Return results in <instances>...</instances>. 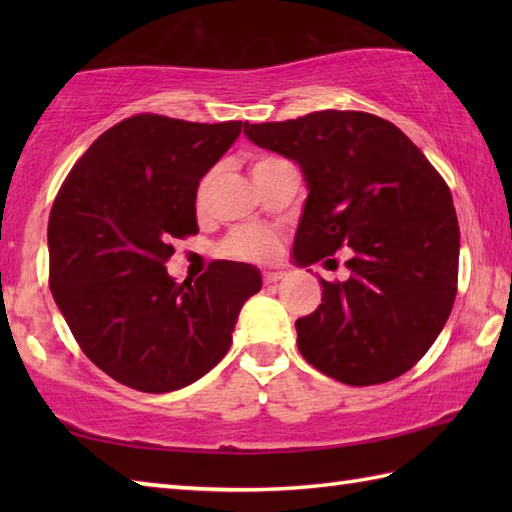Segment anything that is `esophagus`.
Returning <instances> with one entry per match:
<instances>
[{
  "label": "esophagus",
  "instance_id": "1",
  "mask_svg": "<svg viewBox=\"0 0 512 512\" xmlns=\"http://www.w3.org/2000/svg\"><path fill=\"white\" fill-rule=\"evenodd\" d=\"M262 279H264L266 286H270V284H277V281L284 279V273H279V270H264Z\"/></svg>",
  "mask_w": 512,
  "mask_h": 512
}]
</instances>
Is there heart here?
Segmentation results:
<instances>
[{"mask_svg":"<svg viewBox=\"0 0 512 512\" xmlns=\"http://www.w3.org/2000/svg\"><path fill=\"white\" fill-rule=\"evenodd\" d=\"M279 158H262L255 162V167H264L275 162ZM213 171L206 173V176L200 180L198 191H195V202L198 206H204L206 200H209V193L213 187ZM277 250V237L273 231H268L264 226H242L235 228L233 233H228V237L220 244V253L226 257H235V259H248V262H266L275 255Z\"/></svg>","mask_w":512,"mask_h":512,"instance_id":"heart-1","label":"heart"}]
</instances>
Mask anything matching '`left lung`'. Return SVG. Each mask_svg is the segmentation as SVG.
I'll return each mask as SVG.
<instances>
[{
  "mask_svg": "<svg viewBox=\"0 0 512 512\" xmlns=\"http://www.w3.org/2000/svg\"><path fill=\"white\" fill-rule=\"evenodd\" d=\"M244 134L301 167L308 198L295 264L350 248V277L321 279L319 308L295 323L301 356L354 387L405 374L438 339L458 290L460 226L447 182L374 114L323 110L244 123Z\"/></svg>",
  "mask_w": 512,
  "mask_h": 512,
  "instance_id": "8db88e82",
  "label": "left lung"
}]
</instances>
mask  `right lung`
<instances>
[{"label": "right lung", "mask_w": 512, "mask_h": 512, "mask_svg": "<svg viewBox=\"0 0 512 512\" xmlns=\"http://www.w3.org/2000/svg\"><path fill=\"white\" fill-rule=\"evenodd\" d=\"M242 121L136 114L76 162L48 222L50 290L90 361L147 394L202 378L226 356L239 310L262 290L250 264L213 262L198 279L167 273L176 237L198 233L195 191Z\"/></svg>", "instance_id": "add662e5"}]
</instances>
